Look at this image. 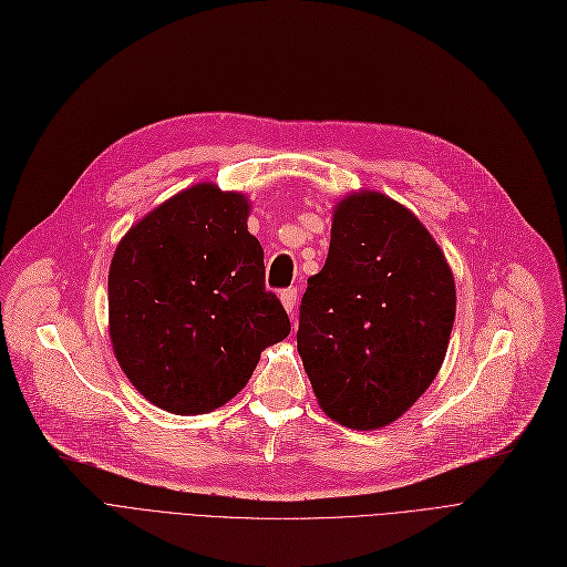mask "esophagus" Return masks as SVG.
I'll return each mask as SVG.
<instances>
[{"label": "esophagus", "mask_w": 567, "mask_h": 567, "mask_svg": "<svg viewBox=\"0 0 567 567\" xmlns=\"http://www.w3.org/2000/svg\"><path fill=\"white\" fill-rule=\"evenodd\" d=\"M280 303L291 315L296 310V289H282L280 291Z\"/></svg>", "instance_id": "esophagus-1"}]
</instances>
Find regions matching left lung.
<instances>
[{"label":"left lung","instance_id":"left-lung-1","mask_svg":"<svg viewBox=\"0 0 567 567\" xmlns=\"http://www.w3.org/2000/svg\"><path fill=\"white\" fill-rule=\"evenodd\" d=\"M455 306L451 264L413 212L377 190L344 195L296 333L321 411L361 432L398 421L439 374Z\"/></svg>","mask_w":567,"mask_h":567}]
</instances>
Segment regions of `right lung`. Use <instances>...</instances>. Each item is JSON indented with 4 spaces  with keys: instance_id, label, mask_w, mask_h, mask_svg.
Wrapping results in <instances>:
<instances>
[{
    "instance_id": "add662e5",
    "label": "right lung",
    "mask_w": 567,
    "mask_h": 567,
    "mask_svg": "<svg viewBox=\"0 0 567 567\" xmlns=\"http://www.w3.org/2000/svg\"><path fill=\"white\" fill-rule=\"evenodd\" d=\"M248 216V195L195 184L137 220L112 255L114 359L158 409L199 415L223 406L261 351L291 331L264 287V250Z\"/></svg>"
}]
</instances>
